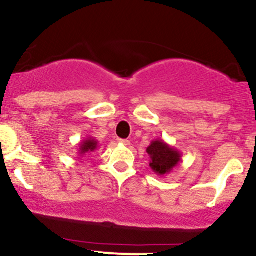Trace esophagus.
<instances>
[{
	"label": "esophagus",
	"instance_id": "obj_1",
	"mask_svg": "<svg viewBox=\"0 0 256 256\" xmlns=\"http://www.w3.org/2000/svg\"><path fill=\"white\" fill-rule=\"evenodd\" d=\"M118 142L125 144V146H128V144H130V141H128V140H122V138H118Z\"/></svg>",
	"mask_w": 256,
	"mask_h": 256
}]
</instances>
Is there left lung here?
Returning a JSON list of instances; mask_svg holds the SVG:
<instances>
[{"label": "left lung", "mask_w": 256, "mask_h": 256, "mask_svg": "<svg viewBox=\"0 0 256 256\" xmlns=\"http://www.w3.org/2000/svg\"><path fill=\"white\" fill-rule=\"evenodd\" d=\"M150 156V167L157 176H166L180 162V152L170 146L164 140H154L147 147Z\"/></svg>", "instance_id": "left-lung-1"}]
</instances>
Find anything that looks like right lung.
<instances>
[{"instance_id": "obj_1", "label": "right lung", "mask_w": 256, "mask_h": 256, "mask_svg": "<svg viewBox=\"0 0 256 256\" xmlns=\"http://www.w3.org/2000/svg\"><path fill=\"white\" fill-rule=\"evenodd\" d=\"M98 146H99V144H98V141L95 140L94 138H85L82 142L79 144V150H78L79 156L82 157L85 156V154H92V152H94L95 150L98 148Z\"/></svg>"}]
</instances>
